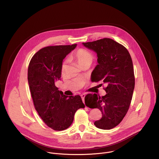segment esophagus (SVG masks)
<instances>
[{"mask_svg": "<svg viewBox=\"0 0 159 159\" xmlns=\"http://www.w3.org/2000/svg\"><path fill=\"white\" fill-rule=\"evenodd\" d=\"M80 96H81V98H82V101H83V102L84 103V98H85V94H81L80 95Z\"/></svg>", "mask_w": 159, "mask_h": 159, "instance_id": "1", "label": "esophagus"}]
</instances>
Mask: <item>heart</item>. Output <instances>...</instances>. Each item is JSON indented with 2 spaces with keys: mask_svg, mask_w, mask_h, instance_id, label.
<instances>
[{
  "mask_svg": "<svg viewBox=\"0 0 159 159\" xmlns=\"http://www.w3.org/2000/svg\"><path fill=\"white\" fill-rule=\"evenodd\" d=\"M94 59L93 55L89 51L80 48L74 52L70 57V60L75 61L80 66H82L86 64L90 65ZM66 68V63L64 62L62 64L61 69L64 70Z\"/></svg>",
  "mask_w": 159,
  "mask_h": 159,
  "instance_id": "heart-1",
  "label": "heart"
}]
</instances>
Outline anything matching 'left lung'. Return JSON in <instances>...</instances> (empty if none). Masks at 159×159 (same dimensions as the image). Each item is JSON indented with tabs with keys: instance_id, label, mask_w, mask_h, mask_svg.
Returning <instances> with one entry per match:
<instances>
[{
	"instance_id": "left-lung-1",
	"label": "left lung",
	"mask_w": 159,
	"mask_h": 159,
	"mask_svg": "<svg viewBox=\"0 0 159 159\" xmlns=\"http://www.w3.org/2000/svg\"><path fill=\"white\" fill-rule=\"evenodd\" d=\"M82 43L94 50L98 57L99 64L92 73L93 80L107 84L104 88L105 96L89 94L85 97V103L90 108H98L101 111L102 118L95 121L94 125L110 129L121 123L131 104L134 87L132 59L124 46L110 38Z\"/></svg>"
}]
</instances>
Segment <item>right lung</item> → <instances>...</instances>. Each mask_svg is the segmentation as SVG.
I'll use <instances>...</instances> for the list:
<instances>
[{
  "mask_svg": "<svg viewBox=\"0 0 159 159\" xmlns=\"http://www.w3.org/2000/svg\"><path fill=\"white\" fill-rule=\"evenodd\" d=\"M77 44L41 48L32 57L28 80L34 108L44 123L55 131L69 128L75 112L84 108L80 96H65L55 83L60 79L62 61Z\"/></svg>",
  "mask_w": 159,
  "mask_h": 159,
  "instance_id": "right-lung-1",
  "label": "right lung"
}]
</instances>
